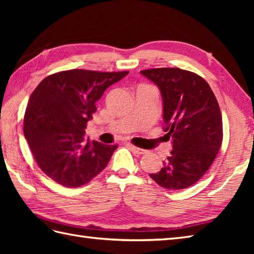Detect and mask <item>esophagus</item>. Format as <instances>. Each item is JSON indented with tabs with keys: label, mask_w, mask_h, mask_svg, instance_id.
<instances>
[{
	"label": "esophagus",
	"mask_w": 254,
	"mask_h": 254,
	"mask_svg": "<svg viewBox=\"0 0 254 254\" xmlns=\"http://www.w3.org/2000/svg\"><path fill=\"white\" fill-rule=\"evenodd\" d=\"M128 147H130L132 152H133L134 154H136V155H143V154H146V153H147V150H145V149H143V148H139V147L134 146V145H132V144L128 145Z\"/></svg>",
	"instance_id": "34e87169"
}]
</instances>
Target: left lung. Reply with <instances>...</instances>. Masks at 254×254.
<instances>
[{"instance_id": "obj_1", "label": "left lung", "mask_w": 254, "mask_h": 254, "mask_svg": "<svg viewBox=\"0 0 254 254\" xmlns=\"http://www.w3.org/2000/svg\"><path fill=\"white\" fill-rule=\"evenodd\" d=\"M158 86L164 130L172 138L171 155L150 178L168 190H181L201 179L223 142L222 113L216 97L199 75L178 67L141 71Z\"/></svg>"}]
</instances>
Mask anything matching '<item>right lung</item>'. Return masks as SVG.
Instances as JSON below:
<instances>
[{
	"instance_id": "right-lung-1",
	"label": "right lung",
	"mask_w": 254,
	"mask_h": 254,
	"mask_svg": "<svg viewBox=\"0 0 254 254\" xmlns=\"http://www.w3.org/2000/svg\"><path fill=\"white\" fill-rule=\"evenodd\" d=\"M128 74L69 69L49 75L32 91L24 117V134L39 168L66 188L88 183L106 168L118 145L85 136L96 102Z\"/></svg>"
}]
</instances>
